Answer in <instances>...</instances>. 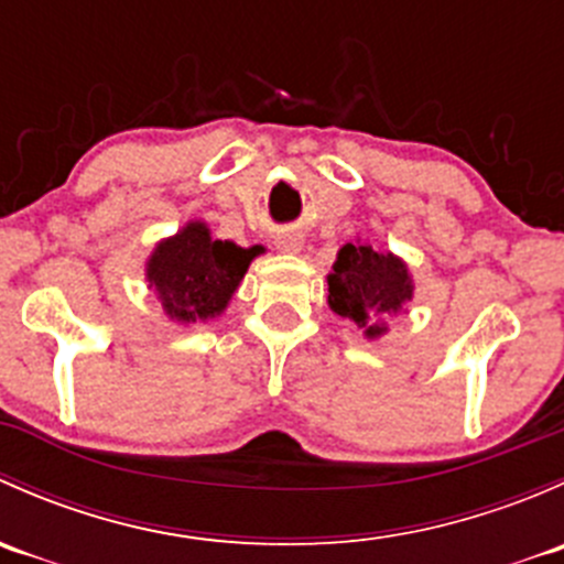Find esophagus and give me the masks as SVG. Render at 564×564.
I'll return each mask as SVG.
<instances>
[{
    "mask_svg": "<svg viewBox=\"0 0 564 564\" xmlns=\"http://www.w3.org/2000/svg\"><path fill=\"white\" fill-rule=\"evenodd\" d=\"M275 246H278V250H283V253H297L303 242H300L297 235H278Z\"/></svg>",
    "mask_w": 564,
    "mask_h": 564,
    "instance_id": "esophagus-1",
    "label": "esophagus"
}]
</instances>
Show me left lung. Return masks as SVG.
<instances>
[{"label":"left lung","instance_id":"obj_1","mask_svg":"<svg viewBox=\"0 0 564 564\" xmlns=\"http://www.w3.org/2000/svg\"><path fill=\"white\" fill-rule=\"evenodd\" d=\"M329 283V308L338 316L351 318L368 338L382 335V318L401 311L412 297L406 264L392 253H377L371 246H344L333 267Z\"/></svg>","mask_w":564,"mask_h":564}]
</instances>
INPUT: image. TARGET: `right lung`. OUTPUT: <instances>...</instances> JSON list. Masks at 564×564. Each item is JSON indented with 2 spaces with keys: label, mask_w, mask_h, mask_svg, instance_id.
Returning a JSON list of instances; mask_svg holds the SVG:
<instances>
[{
  "label": "right lung",
  "mask_w": 564,
  "mask_h": 564,
  "mask_svg": "<svg viewBox=\"0 0 564 564\" xmlns=\"http://www.w3.org/2000/svg\"><path fill=\"white\" fill-rule=\"evenodd\" d=\"M259 253V246L240 248L229 240H213L204 224H187L155 248L147 278L161 294L163 311L176 322L191 324L226 308L250 259Z\"/></svg>",
  "instance_id": "add662e5"
}]
</instances>
